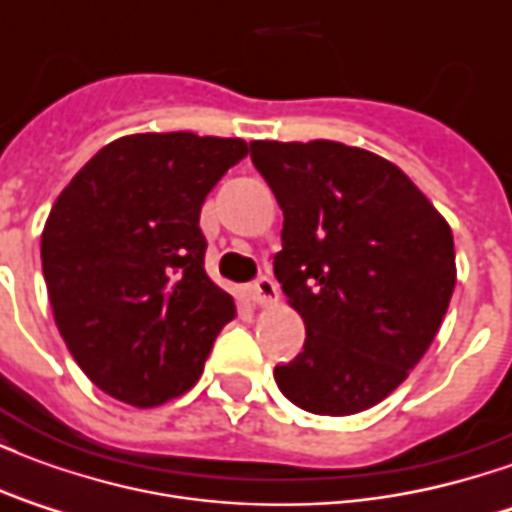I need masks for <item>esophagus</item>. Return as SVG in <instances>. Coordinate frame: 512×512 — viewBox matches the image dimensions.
<instances>
[{"instance_id":"obj_1","label":"esophagus","mask_w":512,"mask_h":512,"mask_svg":"<svg viewBox=\"0 0 512 512\" xmlns=\"http://www.w3.org/2000/svg\"><path fill=\"white\" fill-rule=\"evenodd\" d=\"M252 299H255V304H260V307H268V304H274V301L279 299V288L277 282L271 277H260L252 285Z\"/></svg>"}]
</instances>
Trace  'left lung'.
<instances>
[{
    "label": "left lung",
    "instance_id": "8db88e82",
    "mask_svg": "<svg viewBox=\"0 0 512 512\" xmlns=\"http://www.w3.org/2000/svg\"><path fill=\"white\" fill-rule=\"evenodd\" d=\"M252 161L285 213L274 274L307 326L274 370L290 403L351 417L425 356L455 290L447 219L384 156L332 139H255Z\"/></svg>",
    "mask_w": 512,
    "mask_h": 512
}]
</instances>
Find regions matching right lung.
<instances>
[{
    "instance_id": "add662e5",
    "label": "right lung",
    "mask_w": 512,
    "mask_h": 512,
    "mask_svg": "<svg viewBox=\"0 0 512 512\" xmlns=\"http://www.w3.org/2000/svg\"><path fill=\"white\" fill-rule=\"evenodd\" d=\"M249 153L238 136L128 134L54 200L40 260L54 323L101 392L153 408L189 392L235 301L205 274L200 211Z\"/></svg>"
}]
</instances>
